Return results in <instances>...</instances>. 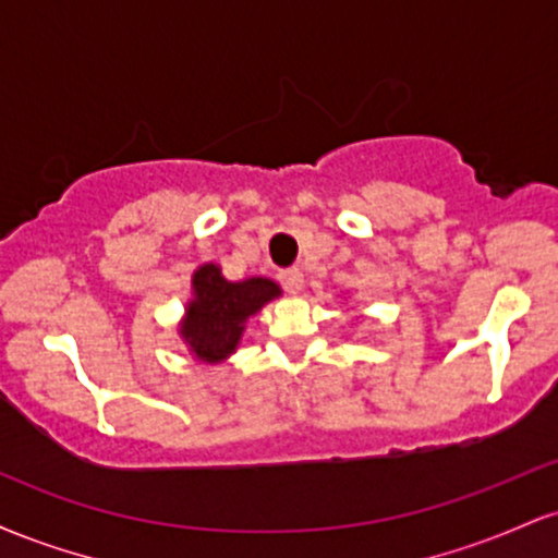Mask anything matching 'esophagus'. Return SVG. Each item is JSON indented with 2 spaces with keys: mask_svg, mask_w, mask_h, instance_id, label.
I'll use <instances>...</instances> for the list:
<instances>
[{
  "mask_svg": "<svg viewBox=\"0 0 558 558\" xmlns=\"http://www.w3.org/2000/svg\"><path fill=\"white\" fill-rule=\"evenodd\" d=\"M278 278L288 293H299L304 288V272L299 267H286V270L278 272Z\"/></svg>",
  "mask_w": 558,
  "mask_h": 558,
  "instance_id": "34e87169",
  "label": "esophagus"
}]
</instances>
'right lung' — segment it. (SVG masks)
<instances>
[{
	"instance_id": "right-lung-1",
	"label": "right lung",
	"mask_w": 558,
	"mask_h": 558,
	"mask_svg": "<svg viewBox=\"0 0 558 558\" xmlns=\"http://www.w3.org/2000/svg\"><path fill=\"white\" fill-rule=\"evenodd\" d=\"M270 278L228 280L220 265L204 262L191 275V299L178 323L185 349L202 364H222L239 349L246 323L280 296Z\"/></svg>"
}]
</instances>
